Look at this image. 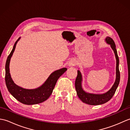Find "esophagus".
Instances as JSON below:
<instances>
[{
  "instance_id": "1",
  "label": "esophagus",
  "mask_w": 130,
  "mask_h": 130,
  "mask_svg": "<svg viewBox=\"0 0 130 130\" xmlns=\"http://www.w3.org/2000/svg\"><path fill=\"white\" fill-rule=\"evenodd\" d=\"M74 64H75V63H74V62H70V63H69V66H74Z\"/></svg>"
}]
</instances>
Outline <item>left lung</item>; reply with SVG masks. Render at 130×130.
I'll use <instances>...</instances> for the list:
<instances>
[{
	"mask_svg": "<svg viewBox=\"0 0 130 130\" xmlns=\"http://www.w3.org/2000/svg\"><path fill=\"white\" fill-rule=\"evenodd\" d=\"M106 42L110 45L111 48L114 51L116 59V78L114 84L112 87L107 92L101 94H96L88 93L83 89L82 86V76L80 71L78 70V75L75 82V89L78 97L80 100L85 103L89 105H100L106 103L111 99L113 96L117 88L120 83V73L119 70V58H118L117 50L116 48V45L114 41L109 37H107L106 38Z\"/></svg>",
	"mask_w": 130,
	"mask_h": 130,
	"instance_id": "8db88e82",
	"label": "left lung"
}]
</instances>
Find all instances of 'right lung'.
Returning <instances> with one entry per match:
<instances>
[{"mask_svg":"<svg viewBox=\"0 0 130 130\" xmlns=\"http://www.w3.org/2000/svg\"><path fill=\"white\" fill-rule=\"evenodd\" d=\"M20 37L15 42L12 50L7 59L5 63V84L9 93L22 103L27 105L41 103L46 101L51 95L58 79L67 70V69L63 68L55 71L49 76L44 84L36 89H26L17 85L11 78L9 73V63L11 57L15 50L17 43Z\"/></svg>","mask_w":130,"mask_h":130,"instance_id":"1","label":"right lung"}]
</instances>
